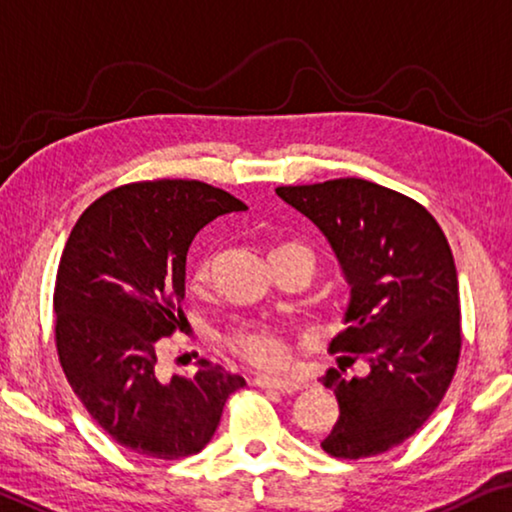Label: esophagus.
Listing matches in <instances>:
<instances>
[{
    "mask_svg": "<svg viewBox=\"0 0 512 512\" xmlns=\"http://www.w3.org/2000/svg\"><path fill=\"white\" fill-rule=\"evenodd\" d=\"M257 387H269V390H278L283 394H294L299 390H304V383L294 378H273V376H257L255 378Z\"/></svg>",
    "mask_w": 512,
    "mask_h": 512,
    "instance_id": "1",
    "label": "esophagus"
}]
</instances>
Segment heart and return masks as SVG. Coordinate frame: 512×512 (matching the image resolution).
Listing matches in <instances>:
<instances>
[{
	"label": "heart",
	"mask_w": 512,
	"mask_h": 512,
	"mask_svg": "<svg viewBox=\"0 0 512 512\" xmlns=\"http://www.w3.org/2000/svg\"><path fill=\"white\" fill-rule=\"evenodd\" d=\"M287 246H299V243H283L278 248ZM204 276L206 264H199L194 271V280H204ZM222 341L234 355L255 366H280L287 357L285 336L276 327L262 325V322H241V325L229 329Z\"/></svg>",
	"instance_id": "heart-1"
}]
</instances>
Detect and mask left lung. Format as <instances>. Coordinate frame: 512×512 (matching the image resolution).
I'll list each match as a JSON object with an SVG mask.
<instances>
[{
    "label": "left lung",
    "instance_id": "left-lung-1",
    "mask_svg": "<svg viewBox=\"0 0 512 512\" xmlns=\"http://www.w3.org/2000/svg\"><path fill=\"white\" fill-rule=\"evenodd\" d=\"M276 194L327 236L350 285L331 352L364 357L366 378L329 369L341 415L322 441L338 459L383 455L438 408L462 350L452 250L427 208L364 178L283 185ZM352 359V357H345Z\"/></svg>",
    "mask_w": 512,
    "mask_h": 512
}]
</instances>
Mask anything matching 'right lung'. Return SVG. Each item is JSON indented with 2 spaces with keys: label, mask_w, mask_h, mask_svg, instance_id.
<instances>
[{
  "label": "right lung",
  "mask_w": 512,
  "mask_h": 512,
  "mask_svg": "<svg viewBox=\"0 0 512 512\" xmlns=\"http://www.w3.org/2000/svg\"><path fill=\"white\" fill-rule=\"evenodd\" d=\"M201 181L115 187L85 208L55 278V345L71 390L122 448L153 459L197 455L246 380L199 359L192 378H157V341L185 318V259L201 227L246 211Z\"/></svg>",
  "instance_id": "1"
}]
</instances>
